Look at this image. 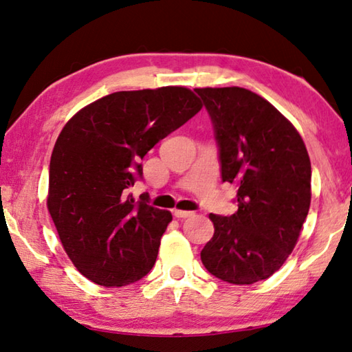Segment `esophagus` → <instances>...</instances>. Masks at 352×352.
Returning <instances> with one entry per match:
<instances>
[{
  "label": "esophagus",
  "instance_id": "34e87169",
  "mask_svg": "<svg viewBox=\"0 0 352 352\" xmlns=\"http://www.w3.org/2000/svg\"><path fill=\"white\" fill-rule=\"evenodd\" d=\"M174 216L178 219H185V217L194 216V211H183V210H174Z\"/></svg>",
  "mask_w": 352,
  "mask_h": 352
}]
</instances>
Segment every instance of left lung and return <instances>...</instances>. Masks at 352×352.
Returning a JSON list of instances; mask_svg holds the SVG:
<instances>
[{"instance_id": "8db88e82", "label": "left lung", "mask_w": 352, "mask_h": 352, "mask_svg": "<svg viewBox=\"0 0 352 352\" xmlns=\"http://www.w3.org/2000/svg\"><path fill=\"white\" fill-rule=\"evenodd\" d=\"M213 124L222 182L238 211L210 214L200 258L222 282L250 285L285 263L310 208L311 166L302 138L265 98L243 87L194 89Z\"/></svg>"}]
</instances>
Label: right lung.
I'll use <instances>...</instances> for the list:
<instances>
[{"instance_id":"add662e5","label":"right lung","mask_w":352,"mask_h":352,"mask_svg":"<svg viewBox=\"0 0 352 352\" xmlns=\"http://www.w3.org/2000/svg\"><path fill=\"white\" fill-rule=\"evenodd\" d=\"M202 109L186 87L109 94L67 122L50 161L48 211L76 270L97 285L141 280L152 270L166 210L135 202L128 189L142 178L141 160Z\"/></svg>"}]
</instances>
